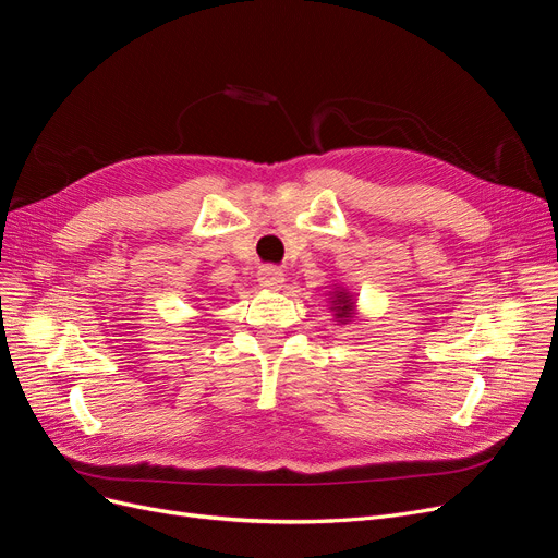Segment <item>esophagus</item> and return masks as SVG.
Listing matches in <instances>:
<instances>
[{
  "label": "esophagus",
  "instance_id": "esophagus-1",
  "mask_svg": "<svg viewBox=\"0 0 558 558\" xmlns=\"http://www.w3.org/2000/svg\"><path fill=\"white\" fill-rule=\"evenodd\" d=\"M257 280L266 289H278L284 282V274L280 269H276V266H264V269H259V274H257Z\"/></svg>",
  "mask_w": 558,
  "mask_h": 558
}]
</instances>
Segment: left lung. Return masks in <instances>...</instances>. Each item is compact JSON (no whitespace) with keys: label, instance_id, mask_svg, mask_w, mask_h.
I'll use <instances>...</instances> for the list:
<instances>
[{"label":"left lung","instance_id":"obj_1","mask_svg":"<svg viewBox=\"0 0 558 558\" xmlns=\"http://www.w3.org/2000/svg\"><path fill=\"white\" fill-rule=\"evenodd\" d=\"M332 310L337 312V319H342V324L344 322H349L351 319V314H353V301H351V296L344 292H335V301H332Z\"/></svg>","mask_w":558,"mask_h":558}]
</instances>
